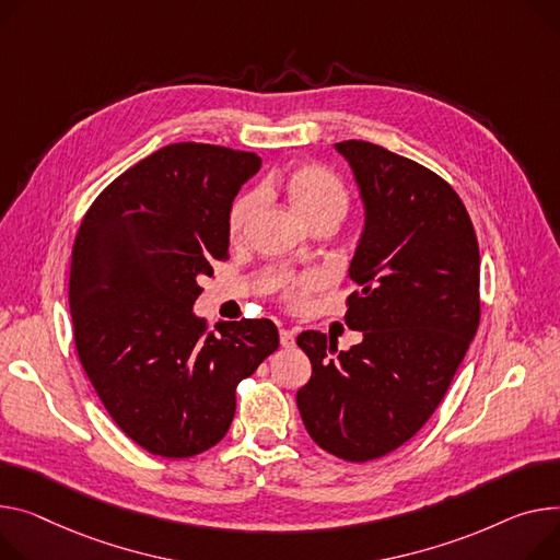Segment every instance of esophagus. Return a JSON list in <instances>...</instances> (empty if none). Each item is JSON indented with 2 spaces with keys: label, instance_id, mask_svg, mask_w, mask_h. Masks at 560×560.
I'll use <instances>...</instances> for the list:
<instances>
[{
  "label": "esophagus",
  "instance_id": "obj_1",
  "mask_svg": "<svg viewBox=\"0 0 560 560\" xmlns=\"http://www.w3.org/2000/svg\"><path fill=\"white\" fill-rule=\"evenodd\" d=\"M279 340H281V347H283V349H290V347L294 345V330L281 328V330H279Z\"/></svg>",
  "mask_w": 560,
  "mask_h": 560
}]
</instances>
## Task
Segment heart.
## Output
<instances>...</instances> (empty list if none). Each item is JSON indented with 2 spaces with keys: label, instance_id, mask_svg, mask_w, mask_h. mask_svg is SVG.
I'll use <instances>...</instances> for the list:
<instances>
[{
  "label": "heart",
  "instance_id": "obj_1",
  "mask_svg": "<svg viewBox=\"0 0 560 560\" xmlns=\"http://www.w3.org/2000/svg\"><path fill=\"white\" fill-rule=\"evenodd\" d=\"M277 189H283L294 211L306 225L317 222H338L349 211V191L345 182L332 171L317 164L294 166L288 173L272 179ZM258 207V194L247 191L234 200L228 213V234L232 241H238ZM322 288V277L317 272L285 275L279 281V296L288 308H302L311 292Z\"/></svg>",
  "mask_w": 560,
  "mask_h": 560
}]
</instances>
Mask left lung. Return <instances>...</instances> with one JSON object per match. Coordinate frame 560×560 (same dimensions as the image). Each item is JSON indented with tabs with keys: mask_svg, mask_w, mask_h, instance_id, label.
Masks as SVG:
<instances>
[{
	"mask_svg": "<svg viewBox=\"0 0 560 560\" xmlns=\"http://www.w3.org/2000/svg\"><path fill=\"white\" fill-rule=\"evenodd\" d=\"M366 209L345 322L362 342L338 351L326 332L296 345L313 364L296 407L313 441L371 462L412 439L448 392L479 326V247L453 186L369 141H340Z\"/></svg>",
	"mask_w": 560,
	"mask_h": 560,
	"instance_id": "left-lung-1",
	"label": "left lung"
}]
</instances>
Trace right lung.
Returning a JSON list of instances; mask_svg holds the SVG:
<instances>
[{
  "instance_id": "add662e5",
  "label": "right lung",
  "mask_w": 560,
  "mask_h": 560,
  "mask_svg": "<svg viewBox=\"0 0 560 560\" xmlns=\"http://www.w3.org/2000/svg\"><path fill=\"white\" fill-rule=\"evenodd\" d=\"M256 153L182 141L109 182L71 249L73 345L107 415L143 451L184 459L228 434L236 387L279 347L270 319L194 315L230 258L228 213Z\"/></svg>"
}]
</instances>
